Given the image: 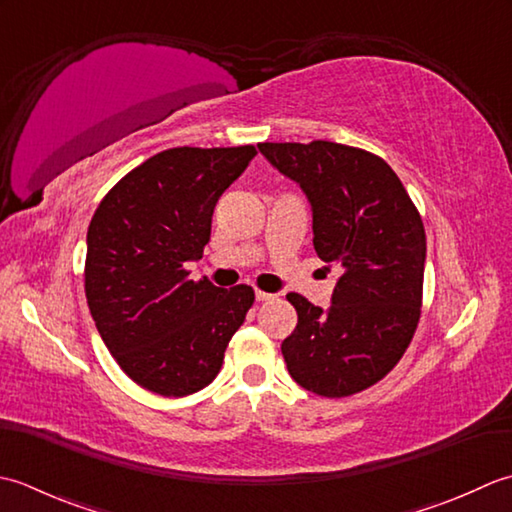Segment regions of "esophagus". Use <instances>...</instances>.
Listing matches in <instances>:
<instances>
[{
  "instance_id": "esophagus-1",
  "label": "esophagus",
  "mask_w": 512,
  "mask_h": 512,
  "mask_svg": "<svg viewBox=\"0 0 512 512\" xmlns=\"http://www.w3.org/2000/svg\"><path fill=\"white\" fill-rule=\"evenodd\" d=\"M276 296L274 294H267V291H260V289H256V300L258 302H265V300H274Z\"/></svg>"
}]
</instances>
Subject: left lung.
<instances>
[{
	"label": "left lung",
	"instance_id": "obj_1",
	"mask_svg": "<svg viewBox=\"0 0 512 512\" xmlns=\"http://www.w3.org/2000/svg\"><path fill=\"white\" fill-rule=\"evenodd\" d=\"M311 205L314 249L342 269L327 309L300 294L298 325L283 340L302 389L344 398L382 380L404 356L422 307V218L380 156L342 143H258Z\"/></svg>",
	"mask_w": 512,
	"mask_h": 512
}]
</instances>
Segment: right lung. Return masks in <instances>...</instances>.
I'll return each mask as SVG.
<instances>
[{
  "mask_svg": "<svg viewBox=\"0 0 512 512\" xmlns=\"http://www.w3.org/2000/svg\"><path fill=\"white\" fill-rule=\"evenodd\" d=\"M256 156L241 148H172L112 187L88 227L86 298L101 340L143 389L183 398L205 389L254 289L187 278L203 258L218 198Z\"/></svg>",
  "mask_w": 512,
  "mask_h": 512,
  "instance_id": "1",
  "label": "right lung"
}]
</instances>
